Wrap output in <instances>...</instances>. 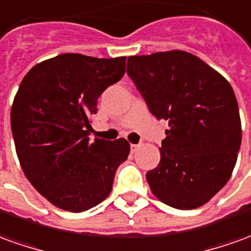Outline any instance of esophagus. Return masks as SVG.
<instances>
[{
	"label": "esophagus",
	"instance_id": "1",
	"mask_svg": "<svg viewBox=\"0 0 251 251\" xmlns=\"http://www.w3.org/2000/svg\"><path fill=\"white\" fill-rule=\"evenodd\" d=\"M139 148V145H135V143H131V151L132 153H135L136 151V149Z\"/></svg>",
	"mask_w": 251,
	"mask_h": 251
}]
</instances>
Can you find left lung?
I'll return each mask as SVG.
<instances>
[{"mask_svg":"<svg viewBox=\"0 0 251 251\" xmlns=\"http://www.w3.org/2000/svg\"><path fill=\"white\" fill-rule=\"evenodd\" d=\"M127 74L149 110L168 122L160 164L146 174L151 193L175 209L200 208L226 186L236 164L242 126L234 90L183 50L128 57Z\"/></svg>","mask_w":251,"mask_h":251,"instance_id":"left-lung-1","label":"left lung"}]
</instances>
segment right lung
<instances>
[{
	"mask_svg": "<svg viewBox=\"0 0 251 251\" xmlns=\"http://www.w3.org/2000/svg\"><path fill=\"white\" fill-rule=\"evenodd\" d=\"M126 72V57L65 53L32 67L17 90L10 127L24 175L54 206L79 213L110 194L129 143L90 138L97 100Z\"/></svg>",
	"mask_w": 251,
	"mask_h": 251,
	"instance_id": "1",
	"label": "right lung"
}]
</instances>
